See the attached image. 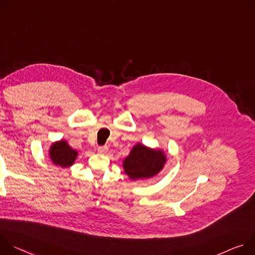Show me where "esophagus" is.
<instances>
[{
  "label": "esophagus",
  "instance_id": "1",
  "mask_svg": "<svg viewBox=\"0 0 255 255\" xmlns=\"http://www.w3.org/2000/svg\"><path fill=\"white\" fill-rule=\"evenodd\" d=\"M107 151H108V148L106 146L98 147V153H100V154H105Z\"/></svg>",
  "mask_w": 255,
  "mask_h": 255
}]
</instances>
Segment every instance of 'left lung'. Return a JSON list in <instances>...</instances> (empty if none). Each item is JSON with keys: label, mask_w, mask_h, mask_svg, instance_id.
I'll use <instances>...</instances> for the list:
<instances>
[{"label": "left lung", "mask_w": 255, "mask_h": 255, "mask_svg": "<svg viewBox=\"0 0 255 255\" xmlns=\"http://www.w3.org/2000/svg\"><path fill=\"white\" fill-rule=\"evenodd\" d=\"M162 150L151 149L137 143L124 160V170L131 180L147 179L157 175L166 163Z\"/></svg>", "instance_id": "left-lung-1"}]
</instances>
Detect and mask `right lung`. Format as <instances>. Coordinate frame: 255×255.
<instances>
[{"mask_svg":"<svg viewBox=\"0 0 255 255\" xmlns=\"http://www.w3.org/2000/svg\"><path fill=\"white\" fill-rule=\"evenodd\" d=\"M77 156L78 152L72 149L67 143V140L64 139L53 143L49 149V158L51 162L56 166H61L62 168L72 166Z\"/></svg>","mask_w":255,"mask_h":255,"instance_id":"right-lung-1","label":"right lung"}]
</instances>
